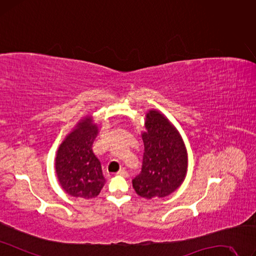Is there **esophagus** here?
Listing matches in <instances>:
<instances>
[{"instance_id":"esophagus-1","label":"esophagus","mask_w":256,"mask_h":256,"mask_svg":"<svg viewBox=\"0 0 256 256\" xmlns=\"http://www.w3.org/2000/svg\"><path fill=\"white\" fill-rule=\"evenodd\" d=\"M117 174H118V175H120V176H123V177H128V171H126V170H124V168L120 170V171H118V172H117Z\"/></svg>"}]
</instances>
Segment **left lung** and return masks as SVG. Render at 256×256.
Returning <instances> with one entry per match:
<instances>
[{
	"mask_svg": "<svg viewBox=\"0 0 256 256\" xmlns=\"http://www.w3.org/2000/svg\"><path fill=\"white\" fill-rule=\"evenodd\" d=\"M144 153L141 172L133 179L136 193L150 200L166 197L184 182L188 153L184 140L168 119L156 110L146 115Z\"/></svg>",
	"mask_w": 256,
	"mask_h": 256,
	"instance_id": "left-lung-1",
	"label": "left lung"
}]
</instances>
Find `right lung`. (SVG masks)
<instances>
[{
    "mask_svg": "<svg viewBox=\"0 0 256 256\" xmlns=\"http://www.w3.org/2000/svg\"><path fill=\"white\" fill-rule=\"evenodd\" d=\"M98 130L92 116L85 117L56 150V176L63 190L74 197H96L106 184L100 160L92 152Z\"/></svg>",
    "mask_w": 256,
    "mask_h": 256,
    "instance_id": "right-lung-1",
    "label": "right lung"
}]
</instances>
